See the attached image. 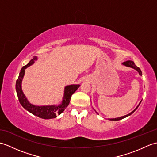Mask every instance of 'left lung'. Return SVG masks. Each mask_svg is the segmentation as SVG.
I'll return each instance as SVG.
<instances>
[{
	"instance_id": "8db88e82",
	"label": "left lung",
	"mask_w": 157,
	"mask_h": 157,
	"mask_svg": "<svg viewBox=\"0 0 157 157\" xmlns=\"http://www.w3.org/2000/svg\"><path fill=\"white\" fill-rule=\"evenodd\" d=\"M122 64L123 65H125V66H126V67H132V68H133V69H136V71H137L138 73H139V74H140V75H142V71H141V70H140V69L139 67H138L137 66H136V65H135V63H134V61H125V62H123ZM142 101H140V102H141ZM140 104L138 105V106H137V107H136L134 111H132L131 113H129V114H128V115H124V116H123V117H117V118H115V119H109V120H111V121H119V120H121V119H123V118H125V117H128V116H129V115H131L133 113H134L136 109H138V107L139 106V105H140ZM96 113H97L98 114V113L96 112Z\"/></svg>"
}]
</instances>
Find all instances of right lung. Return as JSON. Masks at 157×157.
Returning <instances> with one entry per match:
<instances>
[{
    "mask_svg": "<svg viewBox=\"0 0 157 157\" xmlns=\"http://www.w3.org/2000/svg\"><path fill=\"white\" fill-rule=\"evenodd\" d=\"M37 60V56H34L30 61L27 65L23 66L19 73L18 79L16 81V92L18 96L19 101L20 104L27 110L29 113H32L33 115L38 117L40 118L48 119L56 117L57 115H60L64 111V110L67 107L69 104L70 100H71V95L74 93L78 88L80 86L79 84H72L67 86L65 88L64 96L61 104L59 105H47V106H36L31 104L29 102L25 96L23 94L21 89V82L23 76L25 74V69L28 67L32 64H34L35 61Z\"/></svg>",
    "mask_w": 157,
    "mask_h": 157,
    "instance_id": "add662e5",
    "label": "right lung"
}]
</instances>
